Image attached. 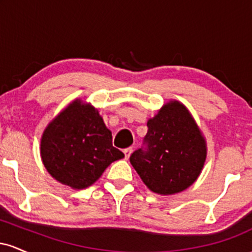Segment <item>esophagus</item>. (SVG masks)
I'll return each mask as SVG.
<instances>
[{
    "label": "esophagus",
    "instance_id": "1",
    "mask_svg": "<svg viewBox=\"0 0 252 252\" xmlns=\"http://www.w3.org/2000/svg\"><path fill=\"white\" fill-rule=\"evenodd\" d=\"M123 153H124V156H126V160H128V158H130V155H131V153H132V148L124 149Z\"/></svg>",
    "mask_w": 252,
    "mask_h": 252
}]
</instances>
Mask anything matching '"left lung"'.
<instances>
[{"mask_svg":"<svg viewBox=\"0 0 252 252\" xmlns=\"http://www.w3.org/2000/svg\"><path fill=\"white\" fill-rule=\"evenodd\" d=\"M147 126V149L132 153L130 163L156 194L187 189L199 178L207 156L206 140L189 110L172 99L149 118Z\"/></svg>","mask_w":252,"mask_h":252,"instance_id":"obj_1","label":"left lung"}]
</instances>
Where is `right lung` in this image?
<instances>
[{"label": "right lung", "mask_w": 252, "mask_h": 252, "mask_svg": "<svg viewBox=\"0 0 252 252\" xmlns=\"http://www.w3.org/2000/svg\"><path fill=\"white\" fill-rule=\"evenodd\" d=\"M40 155L46 170L73 189H88L114 161L124 158L97 108L82 98L71 102L43 130Z\"/></svg>", "instance_id": "right-lung-1"}]
</instances>
